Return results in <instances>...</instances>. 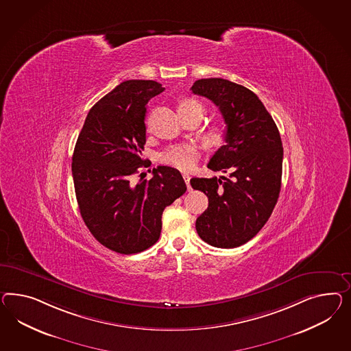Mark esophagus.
I'll return each mask as SVG.
<instances>
[{
	"mask_svg": "<svg viewBox=\"0 0 351 351\" xmlns=\"http://www.w3.org/2000/svg\"><path fill=\"white\" fill-rule=\"evenodd\" d=\"M182 178H184V180H185V182H186V186H188V190L191 189L190 188V176L188 175V173H184L182 175Z\"/></svg>",
	"mask_w": 351,
	"mask_h": 351,
	"instance_id": "esophagus-1",
	"label": "esophagus"
}]
</instances>
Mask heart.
I'll use <instances>...</instances> for the list:
<instances>
[{"mask_svg": "<svg viewBox=\"0 0 351 351\" xmlns=\"http://www.w3.org/2000/svg\"><path fill=\"white\" fill-rule=\"evenodd\" d=\"M179 112L182 114H195L203 119L206 114V108L202 102L195 98H184L181 99ZM209 144L217 145L223 141L225 136V126L222 123H215L209 125L204 134ZM200 148L195 143L184 142L173 144L160 154V161L163 165L175 167L178 170L189 171L195 166L199 160Z\"/></svg>", "mask_w": 351, "mask_h": 351, "instance_id": "b5f03b06", "label": "heart"}]
</instances>
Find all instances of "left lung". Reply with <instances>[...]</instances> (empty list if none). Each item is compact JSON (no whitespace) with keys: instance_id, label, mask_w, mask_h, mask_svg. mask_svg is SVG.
Instances as JSON below:
<instances>
[{"instance_id":"left-lung-1","label":"left lung","mask_w":351,"mask_h":351,"mask_svg":"<svg viewBox=\"0 0 351 351\" xmlns=\"http://www.w3.org/2000/svg\"><path fill=\"white\" fill-rule=\"evenodd\" d=\"M194 95L210 99L225 123V145L209 160L225 178H193L191 188L208 197V208L197 218L202 240L216 247H237L263 228L281 190L284 148L278 129L265 104L245 86L221 77L199 79Z\"/></svg>"}]
</instances>
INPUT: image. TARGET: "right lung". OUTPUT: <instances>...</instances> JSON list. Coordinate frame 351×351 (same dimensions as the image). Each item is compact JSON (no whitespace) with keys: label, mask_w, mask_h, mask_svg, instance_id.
Masks as SVG:
<instances>
[{"label":"right lung","mask_w":351,"mask_h":351,"mask_svg":"<svg viewBox=\"0 0 351 351\" xmlns=\"http://www.w3.org/2000/svg\"><path fill=\"white\" fill-rule=\"evenodd\" d=\"M165 90L154 80H126L90 108L73 154L80 215L92 235L120 254H134L160 239L162 212L186 191L180 172L143 160L147 104ZM143 178L138 184L133 178Z\"/></svg>","instance_id":"right-lung-1"}]
</instances>
